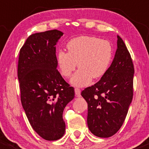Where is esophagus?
<instances>
[{"mask_svg": "<svg viewBox=\"0 0 149 149\" xmlns=\"http://www.w3.org/2000/svg\"><path fill=\"white\" fill-rule=\"evenodd\" d=\"M74 92H75V95H76V96H79L80 95V93H81V90L80 89L78 88V87H76V88H74Z\"/></svg>", "mask_w": 149, "mask_h": 149, "instance_id": "esophagus-1", "label": "esophagus"}]
</instances>
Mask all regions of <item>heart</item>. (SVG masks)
<instances>
[{
  "label": "heart",
  "instance_id": "heart-1",
  "mask_svg": "<svg viewBox=\"0 0 149 149\" xmlns=\"http://www.w3.org/2000/svg\"><path fill=\"white\" fill-rule=\"evenodd\" d=\"M68 52L59 51L56 62L64 77H69L76 70L71 82L76 86L88 85L91 79L102 77L108 71L113 51L108 41L94 36H81L72 39L67 44Z\"/></svg>",
  "mask_w": 149,
  "mask_h": 149
}]
</instances>
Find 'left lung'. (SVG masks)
<instances>
[{"mask_svg": "<svg viewBox=\"0 0 149 149\" xmlns=\"http://www.w3.org/2000/svg\"><path fill=\"white\" fill-rule=\"evenodd\" d=\"M118 49L101 79L81 93L87 102V125L97 137L116 134L124 123L133 95L134 67L125 43L118 36Z\"/></svg>", "mask_w": 149, "mask_h": 149, "instance_id": "8db88e82", "label": "left lung"}]
</instances>
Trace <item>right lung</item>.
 <instances>
[{
    "label": "right lung",
    "mask_w": 149,
    "mask_h": 149,
    "mask_svg": "<svg viewBox=\"0 0 149 149\" xmlns=\"http://www.w3.org/2000/svg\"><path fill=\"white\" fill-rule=\"evenodd\" d=\"M62 35L56 29L31 35L18 57L21 104L33 129L47 141L63 136L64 109L74 97V87L56 69L55 45Z\"/></svg>",
    "instance_id": "1"
}]
</instances>
